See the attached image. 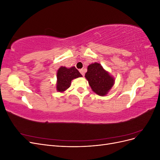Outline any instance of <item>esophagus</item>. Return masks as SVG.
I'll return each mask as SVG.
<instances>
[{"label":"esophagus","instance_id":"34e87169","mask_svg":"<svg viewBox=\"0 0 160 160\" xmlns=\"http://www.w3.org/2000/svg\"><path fill=\"white\" fill-rule=\"evenodd\" d=\"M79 71H80V72L81 73V75H83V76H84V75H85L84 70H83V69H80V70H79Z\"/></svg>","mask_w":160,"mask_h":160}]
</instances>
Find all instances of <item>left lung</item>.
<instances>
[{
    "mask_svg": "<svg viewBox=\"0 0 160 160\" xmlns=\"http://www.w3.org/2000/svg\"><path fill=\"white\" fill-rule=\"evenodd\" d=\"M85 77L91 89L100 96L107 95L115 82L113 77L98 62H94L88 66Z\"/></svg>",
    "mask_w": 160,
    "mask_h": 160,
    "instance_id": "left-lung-1",
    "label": "left lung"
}]
</instances>
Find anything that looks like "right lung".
Instances as JSON below:
<instances>
[{
	"mask_svg": "<svg viewBox=\"0 0 160 160\" xmlns=\"http://www.w3.org/2000/svg\"><path fill=\"white\" fill-rule=\"evenodd\" d=\"M82 75L75 67L67 68L61 67L57 72V90L59 92H63L68 89L71 81L74 79L81 77Z\"/></svg>",
	"mask_w": 160,
	"mask_h": 160,
	"instance_id": "right-lung-1",
	"label": "right lung"
}]
</instances>
